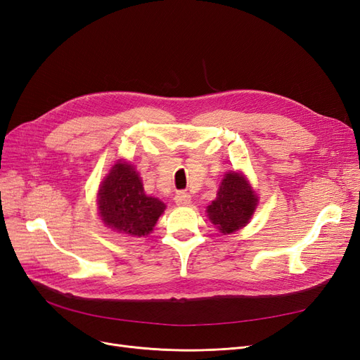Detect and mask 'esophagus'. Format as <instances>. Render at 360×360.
<instances>
[{
    "instance_id": "34e87169",
    "label": "esophagus",
    "mask_w": 360,
    "mask_h": 360,
    "mask_svg": "<svg viewBox=\"0 0 360 360\" xmlns=\"http://www.w3.org/2000/svg\"><path fill=\"white\" fill-rule=\"evenodd\" d=\"M174 201L180 207H186L191 204V195L188 192H177L176 197H174Z\"/></svg>"
}]
</instances>
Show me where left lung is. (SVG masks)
I'll use <instances>...</instances> for the list:
<instances>
[{
  "label": "left lung",
  "instance_id": "8db88e82",
  "mask_svg": "<svg viewBox=\"0 0 360 360\" xmlns=\"http://www.w3.org/2000/svg\"><path fill=\"white\" fill-rule=\"evenodd\" d=\"M258 197L242 172H226L216 200L207 207V216L222 234L243 228L252 217Z\"/></svg>",
  "mask_w": 360,
  "mask_h": 360
}]
</instances>
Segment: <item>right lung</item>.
<instances>
[{"mask_svg": "<svg viewBox=\"0 0 360 360\" xmlns=\"http://www.w3.org/2000/svg\"><path fill=\"white\" fill-rule=\"evenodd\" d=\"M165 204L146 193L143 180L134 165L118 160L103 179L97 193V209L111 230L132 237L153 231Z\"/></svg>", "mask_w": 360, "mask_h": 360, "instance_id": "1", "label": "right lung"}]
</instances>
